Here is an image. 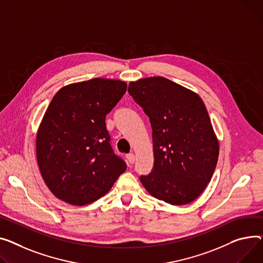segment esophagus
<instances>
[{
  "label": "esophagus",
  "instance_id": "1",
  "mask_svg": "<svg viewBox=\"0 0 263 263\" xmlns=\"http://www.w3.org/2000/svg\"><path fill=\"white\" fill-rule=\"evenodd\" d=\"M126 157H127V160H128L129 164H133V163L135 162V156H134V154H133V153H129V154H127V155H126Z\"/></svg>",
  "mask_w": 263,
  "mask_h": 263
}]
</instances>
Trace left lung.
<instances>
[{
	"label": "left lung",
	"mask_w": 263,
	"mask_h": 263,
	"mask_svg": "<svg viewBox=\"0 0 263 263\" xmlns=\"http://www.w3.org/2000/svg\"><path fill=\"white\" fill-rule=\"evenodd\" d=\"M129 94L149 117L154 164L141 182L171 205L196 200L211 182L219 142L201 97L164 77L130 82Z\"/></svg>",
	"instance_id": "8db88e82"
}]
</instances>
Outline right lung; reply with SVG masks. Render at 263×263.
I'll list each match as a JSON object with an SVG mask.
<instances>
[{
  "instance_id": "add662e5",
  "label": "right lung",
  "mask_w": 263,
  "mask_h": 263,
  "mask_svg": "<svg viewBox=\"0 0 263 263\" xmlns=\"http://www.w3.org/2000/svg\"><path fill=\"white\" fill-rule=\"evenodd\" d=\"M127 91L121 80L94 78L68 84L52 97L37 132L41 176L58 199L90 204L127 169L110 144L106 115Z\"/></svg>"
}]
</instances>
